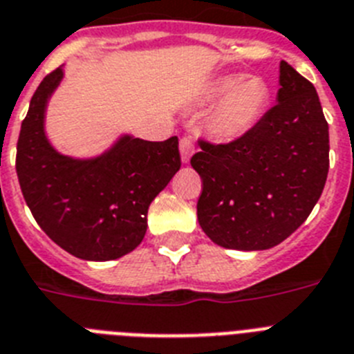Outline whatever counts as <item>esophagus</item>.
<instances>
[{
  "instance_id": "34e87169",
  "label": "esophagus",
  "mask_w": 354,
  "mask_h": 354,
  "mask_svg": "<svg viewBox=\"0 0 354 354\" xmlns=\"http://www.w3.org/2000/svg\"><path fill=\"white\" fill-rule=\"evenodd\" d=\"M196 145L194 140H192L191 136H183L182 140H180V154H182V162L189 163L191 156L194 154Z\"/></svg>"
}]
</instances>
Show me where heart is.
<instances>
[{
  "label": "heart",
  "instance_id": "1",
  "mask_svg": "<svg viewBox=\"0 0 354 354\" xmlns=\"http://www.w3.org/2000/svg\"><path fill=\"white\" fill-rule=\"evenodd\" d=\"M207 99L218 100L209 117V131L225 142L239 140L257 126L268 100L263 81L255 77H221L207 90Z\"/></svg>",
  "mask_w": 354,
  "mask_h": 354
}]
</instances>
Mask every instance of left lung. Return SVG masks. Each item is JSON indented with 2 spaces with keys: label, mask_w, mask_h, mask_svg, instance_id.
Segmentation results:
<instances>
[{
  "label": "left lung",
  "mask_w": 354,
  "mask_h": 354,
  "mask_svg": "<svg viewBox=\"0 0 354 354\" xmlns=\"http://www.w3.org/2000/svg\"><path fill=\"white\" fill-rule=\"evenodd\" d=\"M277 104L228 144L200 140L191 165L203 180L198 221L216 245L268 250L301 227L329 171V127L315 86L286 61Z\"/></svg>",
  "instance_id": "1"
}]
</instances>
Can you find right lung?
I'll return each mask as SVG.
<instances>
[{"label": "right lung", "instance_id": "1", "mask_svg": "<svg viewBox=\"0 0 354 354\" xmlns=\"http://www.w3.org/2000/svg\"><path fill=\"white\" fill-rule=\"evenodd\" d=\"M64 71L44 77L17 140L21 192L44 234L86 261H111L140 245L151 201L180 171L178 136L147 142L122 135L95 158L61 154L46 138L44 115Z\"/></svg>", "mask_w": 354, "mask_h": 354}]
</instances>
